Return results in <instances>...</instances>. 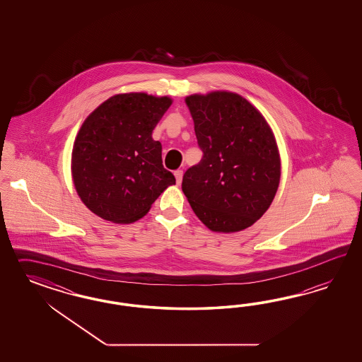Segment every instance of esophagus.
I'll return each instance as SVG.
<instances>
[{"mask_svg":"<svg viewBox=\"0 0 362 362\" xmlns=\"http://www.w3.org/2000/svg\"><path fill=\"white\" fill-rule=\"evenodd\" d=\"M174 175H175L176 183L180 185V183H182V179H183V171H182V170H176L175 173H174Z\"/></svg>","mask_w":362,"mask_h":362,"instance_id":"1","label":"esophagus"}]
</instances>
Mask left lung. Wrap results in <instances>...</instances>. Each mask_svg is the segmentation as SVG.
Masks as SVG:
<instances>
[{"mask_svg": "<svg viewBox=\"0 0 362 362\" xmlns=\"http://www.w3.org/2000/svg\"><path fill=\"white\" fill-rule=\"evenodd\" d=\"M203 158L183 176L191 209L209 230L238 232L263 216L280 182V156L263 115L238 94L187 97Z\"/></svg>", "mask_w": 362, "mask_h": 362, "instance_id": "8db88e82", "label": "left lung"}]
</instances>
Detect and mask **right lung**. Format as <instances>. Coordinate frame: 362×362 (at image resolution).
Wrapping results in <instances>:
<instances>
[{"instance_id":"obj_1","label":"right lung","mask_w":362,"mask_h":362,"mask_svg":"<svg viewBox=\"0 0 362 362\" xmlns=\"http://www.w3.org/2000/svg\"><path fill=\"white\" fill-rule=\"evenodd\" d=\"M173 100L144 93L114 95L94 110L78 132L71 173L81 200L112 223L144 216L175 176L162 165L153 130Z\"/></svg>"}]
</instances>
